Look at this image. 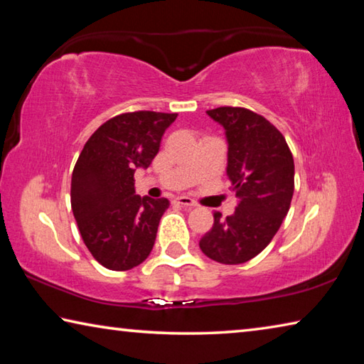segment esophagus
Instances as JSON below:
<instances>
[{"label": "esophagus", "mask_w": 364, "mask_h": 364, "mask_svg": "<svg viewBox=\"0 0 364 364\" xmlns=\"http://www.w3.org/2000/svg\"><path fill=\"white\" fill-rule=\"evenodd\" d=\"M175 202H176L178 205H181V207H189V208L197 205L194 199H191V197H186V196H180V197H176Z\"/></svg>", "instance_id": "esophagus-1"}]
</instances>
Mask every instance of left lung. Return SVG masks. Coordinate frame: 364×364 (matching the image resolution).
<instances>
[{"label": "left lung", "mask_w": 364, "mask_h": 364, "mask_svg": "<svg viewBox=\"0 0 364 364\" xmlns=\"http://www.w3.org/2000/svg\"><path fill=\"white\" fill-rule=\"evenodd\" d=\"M208 117L225 128L226 173L239 199L232 215H213L199 247L223 264L249 262L278 232L294 194V157L282 133L264 117L244 107H217Z\"/></svg>", "instance_id": "obj_1"}]
</instances>
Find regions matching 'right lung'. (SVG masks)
I'll return each mask as SVG.
<instances>
[{
    "label": "right lung",
    "instance_id": "1",
    "mask_svg": "<svg viewBox=\"0 0 364 364\" xmlns=\"http://www.w3.org/2000/svg\"><path fill=\"white\" fill-rule=\"evenodd\" d=\"M178 114L114 117L86 141L73 167L70 204L86 247L104 268L127 271L149 257L168 199L141 197L134 171L147 168Z\"/></svg>",
    "mask_w": 364,
    "mask_h": 364
}]
</instances>
